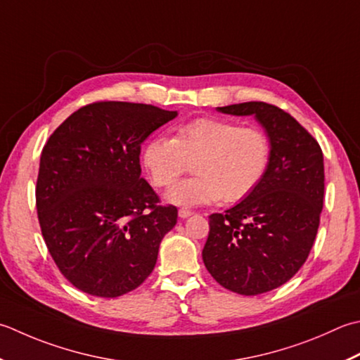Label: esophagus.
I'll use <instances>...</instances> for the list:
<instances>
[{
	"label": "esophagus",
	"mask_w": 360,
	"mask_h": 360,
	"mask_svg": "<svg viewBox=\"0 0 360 360\" xmlns=\"http://www.w3.org/2000/svg\"><path fill=\"white\" fill-rule=\"evenodd\" d=\"M178 214H179L181 218H187V217L192 215L193 212H192V210H190V209H184V207H182V209L178 210Z\"/></svg>",
	"instance_id": "34e87169"
}]
</instances>
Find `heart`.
Here are the masks:
<instances>
[{
  "mask_svg": "<svg viewBox=\"0 0 360 360\" xmlns=\"http://www.w3.org/2000/svg\"><path fill=\"white\" fill-rule=\"evenodd\" d=\"M270 158L264 129L210 117L190 120L174 137H153L143 148V164L159 188L172 187L195 162L196 174L168 196L182 206L243 200L264 179Z\"/></svg>",
  "mask_w": 360,
  "mask_h": 360,
  "instance_id": "b5f03b06",
  "label": "heart"
}]
</instances>
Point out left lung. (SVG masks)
I'll list each match as a JSON object with an SVG mask.
<instances>
[{
	"label": "left lung",
	"mask_w": 360,
	"mask_h": 360,
	"mask_svg": "<svg viewBox=\"0 0 360 360\" xmlns=\"http://www.w3.org/2000/svg\"><path fill=\"white\" fill-rule=\"evenodd\" d=\"M218 110L255 115L271 143L260 184L224 214L209 215L202 250L218 284L252 297L285 284L309 257L325 195L323 153L312 134L278 105L248 101Z\"/></svg>",
	"instance_id": "1"
}]
</instances>
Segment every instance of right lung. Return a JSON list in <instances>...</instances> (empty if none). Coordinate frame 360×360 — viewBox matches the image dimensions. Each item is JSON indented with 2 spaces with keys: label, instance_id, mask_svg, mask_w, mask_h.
Masks as SVG:
<instances>
[{
  "label": "right lung",
  "instance_id": "1",
  "mask_svg": "<svg viewBox=\"0 0 360 360\" xmlns=\"http://www.w3.org/2000/svg\"><path fill=\"white\" fill-rule=\"evenodd\" d=\"M178 112L96 101L45 143L35 186L41 236L58 269L84 293L117 298L150 276L178 220L142 178L143 140Z\"/></svg>",
  "mask_w": 360,
  "mask_h": 360
}]
</instances>
